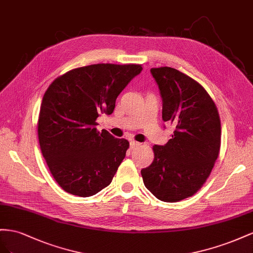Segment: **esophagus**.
<instances>
[{
	"mask_svg": "<svg viewBox=\"0 0 253 253\" xmlns=\"http://www.w3.org/2000/svg\"><path fill=\"white\" fill-rule=\"evenodd\" d=\"M141 145V143H139V142H135V141H131L130 142V148L131 149H134V148H136L138 146H140Z\"/></svg>",
	"mask_w": 253,
	"mask_h": 253,
	"instance_id": "34e87169",
	"label": "esophagus"
}]
</instances>
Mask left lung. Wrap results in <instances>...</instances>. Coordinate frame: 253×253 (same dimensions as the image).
I'll return each mask as SVG.
<instances>
[{
    "label": "left lung",
    "mask_w": 253,
    "mask_h": 253,
    "mask_svg": "<svg viewBox=\"0 0 253 253\" xmlns=\"http://www.w3.org/2000/svg\"><path fill=\"white\" fill-rule=\"evenodd\" d=\"M163 102L162 119L175 131L141 174L146 189L165 203L191 197L201 189L220 149V119L214 100L199 83L169 67L153 68Z\"/></svg>",
    "instance_id": "1"
}]
</instances>
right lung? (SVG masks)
<instances>
[{
  "label": "right lung",
  "instance_id": "obj_1",
  "mask_svg": "<svg viewBox=\"0 0 253 253\" xmlns=\"http://www.w3.org/2000/svg\"><path fill=\"white\" fill-rule=\"evenodd\" d=\"M141 64L97 63L57 77L43 95L38 119L41 153L63 191L93 196L109 185L129 142L99 132L96 119L111 114L115 100Z\"/></svg>",
  "mask_w": 253,
  "mask_h": 253
}]
</instances>
